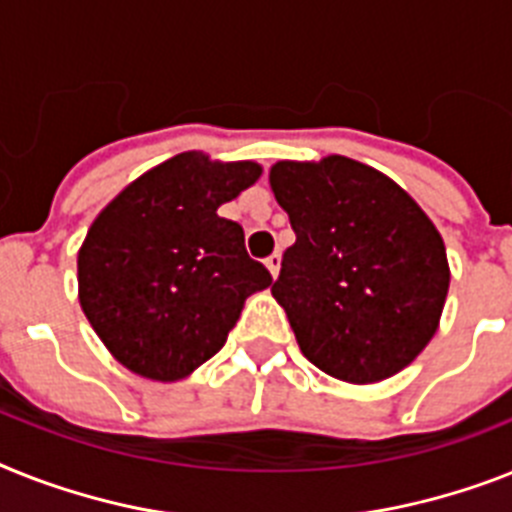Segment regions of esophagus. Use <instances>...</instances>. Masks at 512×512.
Instances as JSON below:
<instances>
[{"label":"esophagus","mask_w":512,"mask_h":512,"mask_svg":"<svg viewBox=\"0 0 512 512\" xmlns=\"http://www.w3.org/2000/svg\"><path fill=\"white\" fill-rule=\"evenodd\" d=\"M280 261H282L280 253H272V256H266V269L272 272V277H277V274H280Z\"/></svg>","instance_id":"1"}]
</instances>
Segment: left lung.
I'll use <instances>...</instances> for the list:
<instances>
[{
	"label": "left lung",
	"instance_id": "8db88e82",
	"mask_svg": "<svg viewBox=\"0 0 512 512\" xmlns=\"http://www.w3.org/2000/svg\"><path fill=\"white\" fill-rule=\"evenodd\" d=\"M269 183L295 232L272 295L303 356L350 384L398 374L437 332L450 287L432 219L348 156L277 162Z\"/></svg>",
	"mask_w": 512,
	"mask_h": 512
}]
</instances>
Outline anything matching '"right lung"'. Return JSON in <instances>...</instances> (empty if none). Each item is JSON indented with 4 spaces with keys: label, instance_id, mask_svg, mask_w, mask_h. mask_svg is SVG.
I'll list each match as a JSON object with an SVG mask.
<instances>
[{
    "label": "right lung",
    "instance_id": "right-lung-1",
    "mask_svg": "<svg viewBox=\"0 0 512 512\" xmlns=\"http://www.w3.org/2000/svg\"><path fill=\"white\" fill-rule=\"evenodd\" d=\"M256 162L177 154L94 219L78 253L83 314L125 369L177 382L225 345L272 274L246 253L243 227L217 209L259 180Z\"/></svg>",
    "mask_w": 512,
    "mask_h": 512
}]
</instances>
